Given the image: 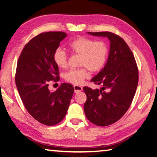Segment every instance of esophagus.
I'll list each match as a JSON object with an SVG mask.
<instances>
[{
  "instance_id": "1",
  "label": "esophagus",
  "mask_w": 157,
  "mask_h": 157,
  "mask_svg": "<svg viewBox=\"0 0 157 157\" xmlns=\"http://www.w3.org/2000/svg\"><path fill=\"white\" fill-rule=\"evenodd\" d=\"M74 92L75 94H78L79 92L82 91L83 90V87L79 86H74Z\"/></svg>"
}]
</instances>
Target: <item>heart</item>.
Returning <instances> with one entry per match:
<instances>
[{"label": "heart", "instance_id": "obj_1", "mask_svg": "<svg viewBox=\"0 0 157 157\" xmlns=\"http://www.w3.org/2000/svg\"><path fill=\"white\" fill-rule=\"evenodd\" d=\"M67 48L71 53L80 55L79 69H71L64 75L66 82L74 85H80L89 77L87 70L97 72L101 70L106 63L108 56L107 44L102 41L79 37L69 43ZM55 64L59 68H64L67 64V54L61 48H57L53 54Z\"/></svg>", "mask_w": 157, "mask_h": 157}]
</instances>
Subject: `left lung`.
Returning a JSON list of instances; mask_svg holds the SVG:
<instances>
[{
    "label": "left lung",
    "instance_id": "1",
    "mask_svg": "<svg viewBox=\"0 0 157 157\" xmlns=\"http://www.w3.org/2000/svg\"><path fill=\"white\" fill-rule=\"evenodd\" d=\"M87 34L106 37L110 42L107 63L91 79L102 87L83 88L87 95L86 117L96 125L107 126L117 121L129 108L138 85V68L129 47L119 36L109 32Z\"/></svg>",
    "mask_w": 157,
    "mask_h": 157
}]
</instances>
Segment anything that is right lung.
<instances>
[{"label":"right lung","instance_id":"right-lung-1","mask_svg":"<svg viewBox=\"0 0 157 157\" xmlns=\"http://www.w3.org/2000/svg\"><path fill=\"white\" fill-rule=\"evenodd\" d=\"M66 36L63 32L38 34L24 47L17 63L15 82L24 105L36 120L48 126L62 121L74 91L66 83L54 92L48 89L50 82L59 79L53 54Z\"/></svg>","mask_w":157,"mask_h":157}]
</instances>
